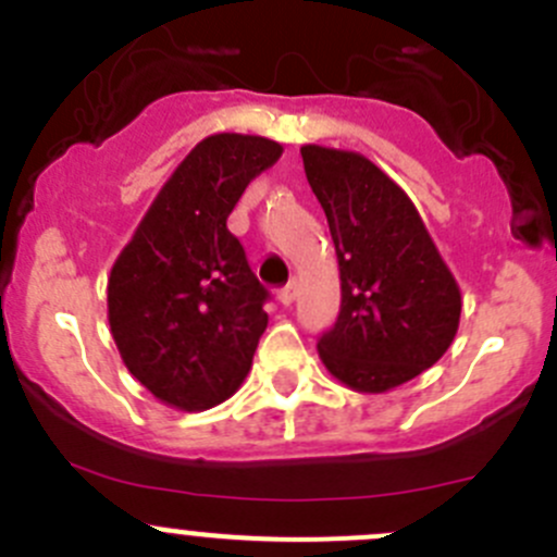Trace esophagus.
<instances>
[{
    "label": "esophagus",
    "instance_id": "obj_1",
    "mask_svg": "<svg viewBox=\"0 0 557 557\" xmlns=\"http://www.w3.org/2000/svg\"><path fill=\"white\" fill-rule=\"evenodd\" d=\"M294 299H296V283H288L285 288L277 290V301L283 307H290V301H294Z\"/></svg>",
    "mask_w": 557,
    "mask_h": 557
}]
</instances>
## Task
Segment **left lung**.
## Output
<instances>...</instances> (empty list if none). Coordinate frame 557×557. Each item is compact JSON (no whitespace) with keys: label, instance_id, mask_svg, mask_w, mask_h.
I'll list each match as a JSON object with an SVG mask.
<instances>
[{"label":"left lung","instance_id":"8db88e82","mask_svg":"<svg viewBox=\"0 0 557 557\" xmlns=\"http://www.w3.org/2000/svg\"><path fill=\"white\" fill-rule=\"evenodd\" d=\"M305 172L336 247L342 307L320 336L331 377L387 393L434 367L460 323V288L418 207L356 150L305 145Z\"/></svg>","mask_w":557,"mask_h":557}]
</instances>
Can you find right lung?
<instances>
[{"instance_id":"add662e5","label":"right lung","mask_w":557,"mask_h":557,"mask_svg":"<svg viewBox=\"0 0 557 557\" xmlns=\"http://www.w3.org/2000/svg\"><path fill=\"white\" fill-rule=\"evenodd\" d=\"M283 145L221 132L194 145L107 280V320L134 380L180 412L232 398L267 331V290L226 218Z\"/></svg>"}]
</instances>
